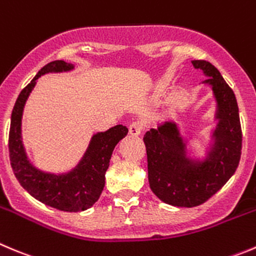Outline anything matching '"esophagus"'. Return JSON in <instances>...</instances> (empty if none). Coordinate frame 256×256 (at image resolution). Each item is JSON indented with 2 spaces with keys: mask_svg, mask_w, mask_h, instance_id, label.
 <instances>
[{
  "mask_svg": "<svg viewBox=\"0 0 256 256\" xmlns=\"http://www.w3.org/2000/svg\"><path fill=\"white\" fill-rule=\"evenodd\" d=\"M142 131V126H141L140 122H132L128 126V132L132 136H138Z\"/></svg>",
  "mask_w": 256,
  "mask_h": 256,
  "instance_id": "34e87169",
  "label": "esophagus"
}]
</instances>
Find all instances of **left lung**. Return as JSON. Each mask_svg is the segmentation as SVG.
<instances>
[{"label":"left lung","instance_id":"8db88e82","mask_svg":"<svg viewBox=\"0 0 256 256\" xmlns=\"http://www.w3.org/2000/svg\"><path fill=\"white\" fill-rule=\"evenodd\" d=\"M202 71L215 101V128L202 154L182 136L175 121H164L144 135L148 154V184L162 202L178 208L202 204L234 175L242 155V126L234 92L215 66L191 61Z\"/></svg>","mask_w":256,"mask_h":256}]
</instances>
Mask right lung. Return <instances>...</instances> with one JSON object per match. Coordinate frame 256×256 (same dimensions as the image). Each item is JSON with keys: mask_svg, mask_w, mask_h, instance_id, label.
Masks as SVG:
<instances>
[{"mask_svg": "<svg viewBox=\"0 0 256 256\" xmlns=\"http://www.w3.org/2000/svg\"><path fill=\"white\" fill-rule=\"evenodd\" d=\"M74 68L75 66L68 62L52 61L37 72L17 98L12 110L8 136L12 170L22 188L42 204L70 212L88 210L98 202L105 186V174L114 148L128 132V128L124 125L95 132L82 158L65 172H50L34 165L22 141V115L27 98L41 76L68 72Z\"/></svg>", "mask_w": 256, "mask_h": 256, "instance_id": "add662e5", "label": "right lung"}]
</instances>
